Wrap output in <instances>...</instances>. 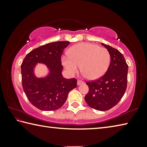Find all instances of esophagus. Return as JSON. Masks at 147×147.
Listing matches in <instances>:
<instances>
[{
	"mask_svg": "<svg viewBox=\"0 0 147 147\" xmlns=\"http://www.w3.org/2000/svg\"><path fill=\"white\" fill-rule=\"evenodd\" d=\"M84 84V82L82 81V80H78L77 81V85L78 86H80L82 84Z\"/></svg>",
	"mask_w": 147,
	"mask_h": 147,
	"instance_id": "1",
	"label": "esophagus"
}]
</instances>
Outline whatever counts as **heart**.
<instances>
[{
	"instance_id": "obj_1",
	"label": "heart",
	"mask_w": 147,
	"mask_h": 147,
	"mask_svg": "<svg viewBox=\"0 0 147 147\" xmlns=\"http://www.w3.org/2000/svg\"><path fill=\"white\" fill-rule=\"evenodd\" d=\"M67 56H63L61 62L69 73L74 74L80 66L86 78L94 80L106 73L110 64V54L108 50L90 43L76 44L69 49Z\"/></svg>"
}]
</instances>
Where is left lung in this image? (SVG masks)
Returning a JSON list of instances; mask_svg holds the SVG:
<instances>
[{
  "mask_svg": "<svg viewBox=\"0 0 147 147\" xmlns=\"http://www.w3.org/2000/svg\"><path fill=\"white\" fill-rule=\"evenodd\" d=\"M101 44L110 54V64L102 77L86 83L89 92L85 96V101L92 108L106 111L115 106L125 93L128 66L118 50L108 45Z\"/></svg>",
  "mask_w": 147,
  "mask_h": 147,
  "instance_id": "1",
  "label": "left lung"
}]
</instances>
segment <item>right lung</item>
<instances>
[{
    "label": "right lung",
    "instance_id": "1",
    "mask_svg": "<svg viewBox=\"0 0 147 147\" xmlns=\"http://www.w3.org/2000/svg\"><path fill=\"white\" fill-rule=\"evenodd\" d=\"M69 41L50 43L34 49L21 65L22 84L32 105L43 111H53L63 105L69 92L76 88L77 80L65 78L61 74V56ZM38 63L48 69L45 76L38 77L34 69Z\"/></svg>",
    "mask_w": 147,
    "mask_h": 147
}]
</instances>
